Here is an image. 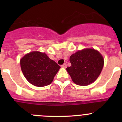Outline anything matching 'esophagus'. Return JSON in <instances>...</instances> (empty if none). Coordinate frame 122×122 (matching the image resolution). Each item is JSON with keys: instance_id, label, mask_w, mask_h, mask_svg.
Returning <instances> with one entry per match:
<instances>
[{"instance_id": "34e87169", "label": "esophagus", "mask_w": 122, "mask_h": 122, "mask_svg": "<svg viewBox=\"0 0 122 122\" xmlns=\"http://www.w3.org/2000/svg\"><path fill=\"white\" fill-rule=\"evenodd\" d=\"M61 66H62V68H66V67H67V64L64 63V64H62Z\"/></svg>"}]
</instances>
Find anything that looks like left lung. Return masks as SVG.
<instances>
[{"label": "left lung", "instance_id": "left-lung-1", "mask_svg": "<svg viewBox=\"0 0 122 122\" xmlns=\"http://www.w3.org/2000/svg\"><path fill=\"white\" fill-rule=\"evenodd\" d=\"M70 67L67 72L72 81L79 86H87L93 83L100 74L104 66V59L98 51L86 48L70 56Z\"/></svg>", "mask_w": 122, "mask_h": 122}]
</instances>
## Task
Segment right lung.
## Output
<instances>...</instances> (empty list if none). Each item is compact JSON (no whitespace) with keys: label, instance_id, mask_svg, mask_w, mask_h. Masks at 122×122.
Masks as SVG:
<instances>
[{"label":"right lung","instance_id":"add662e5","mask_svg":"<svg viewBox=\"0 0 122 122\" xmlns=\"http://www.w3.org/2000/svg\"><path fill=\"white\" fill-rule=\"evenodd\" d=\"M25 77L32 85L44 87L50 84L61 68L44 52L33 51L26 54L20 61Z\"/></svg>","mask_w":122,"mask_h":122}]
</instances>
